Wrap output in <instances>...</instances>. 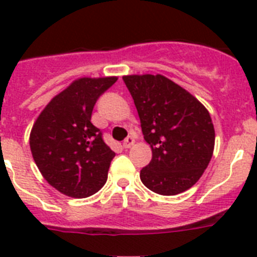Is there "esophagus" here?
Instances as JSON below:
<instances>
[{
  "instance_id": "34e87169",
  "label": "esophagus",
  "mask_w": 257,
  "mask_h": 257,
  "mask_svg": "<svg viewBox=\"0 0 257 257\" xmlns=\"http://www.w3.org/2000/svg\"><path fill=\"white\" fill-rule=\"evenodd\" d=\"M133 145H135V139H133L132 136H129V137H126V139H125V141L122 142V146H124V149L132 148Z\"/></svg>"
}]
</instances>
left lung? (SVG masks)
I'll return each instance as SVG.
<instances>
[{
  "label": "left lung",
  "mask_w": 257,
  "mask_h": 257,
  "mask_svg": "<svg viewBox=\"0 0 257 257\" xmlns=\"http://www.w3.org/2000/svg\"><path fill=\"white\" fill-rule=\"evenodd\" d=\"M153 158L140 178L150 191L174 196L201 178L214 150L208 109L187 90L163 75H124Z\"/></svg>",
  "instance_id": "1"
}]
</instances>
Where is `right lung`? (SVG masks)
Segmentation results:
<instances>
[{
  "instance_id": "add662e5",
  "label": "right lung",
  "mask_w": 257,
  "mask_h": 257,
  "mask_svg": "<svg viewBox=\"0 0 257 257\" xmlns=\"http://www.w3.org/2000/svg\"><path fill=\"white\" fill-rule=\"evenodd\" d=\"M117 77L78 78L56 95L36 118L30 148L38 169L59 192L75 198L94 195L107 182L115 157L91 122L92 108Z\"/></svg>"
}]
</instances>
